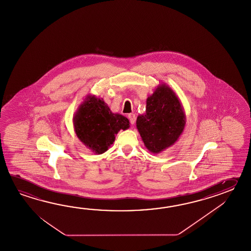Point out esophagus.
I'll list each match as a JSON object with an SVG mask.
<instances>
[{
	"instance_id": "1",
	"label": "esophagus",
	"mask_w": 251,
	"mask_h": 251,
	"mask_svg": "<svg viewBox=\"0 0 251 251\" xmlns=\"http://www.w3.org/2000/svg\"><path fill=\"white\" fill-rule=\"evenodd\" d=\"M128 118H129V120H130V123L132 124V125H134L135 123V115L134 114H129L128 115Z\"/></svg>"
}]
</instances>
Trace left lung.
Segmentation results:
<instances>
[{"label":"left lung","mask_w":251,"mask_h":251,"mask_svg":"<svg viewBox=\"0 0 251 251\" xmlns=\"http://www.w3.org/2000/svg\"><path fill=\"white\" fill-rule=\"evenodd\" d=\"M186 115L176 92L165 83L157 86L146 100V110L136 119L144 145L152 153L171 147L181 135Z\"/></svg>","instance_id":"left-lung-1"}]
</instances>
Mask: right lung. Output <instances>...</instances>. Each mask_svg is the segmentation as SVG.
Returning <instances> with one entry per match:
<instances>
[{
	"mask_svg": "<svg viewBox=\"0 0 251 251\" xmlns=\"http://www.w3.org/2000/svg\"><path fill=\"white\" fill-rule=\"evenodd\" d=\"M75 133L96 154L107 151L120 130L130 127L129 120L113 113L102 98L88 94L74 115Z\"/></svg>",
	"mask_w": 251,
	"mask_h": 251,
	"instance_id": "1",
	"label": "right lung"
}]
</instances>
